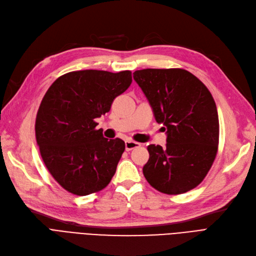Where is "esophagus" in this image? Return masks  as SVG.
I'll list each match as a JSON object with an SVG mask.
<instances>
[{"instance_id":"esophagus-1","label":"esophagus","mask_w":256,"mask_h":256,"mask_svg":"<svg viewBox=\"0 0 256 256\" xmlns=\"http://www.w3.org/2000/svg\"><path fill=\"white\" fill-rule=\"evenodd\" d=\"M138 146H140V144L136 142V141H132V140L126 141V150H128H128H132L138 148Z\"/></svg>"}]
</instances>
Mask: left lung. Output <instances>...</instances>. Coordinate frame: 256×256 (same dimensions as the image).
<instances>
[{
    "mask_svg": "<svg viewBox=\"0 0 256 256\" xmlns=\"http://www.w3.org/2000/svg\"><path fill=\"white\" fill-rule=\"evenodd\" d=\"M134 80L166 130V144H150L142 171L159 192L177 195L200 184L218 148L220 122L215 101L206 85L182 68L136 70Z\"/></svg>",
    "mask_w": 256,
    "mask_h": 256,
    "instance_id": "8db88e82",
    "label": "left lung"
}]
</instances>
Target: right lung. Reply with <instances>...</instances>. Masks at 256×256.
I'll return each instance as SVG.
<instances>
[{"mask_svg": "<svg viewBox=\"0 0 256 256\" xmlns=\"http://www.w3.org/2000/svg\"><path fill=\"white\" fill-rule=\"evenodd\" d=\"M130 83V70H86L61 76L46 92L36 114V144L47 170L66 191L99 192L116 173L126 144L104 138L94 119L110 112Z\"/></svg>", "mask_w": 256, "mask_h": 256, "instance_id": "right-lung-1", "label": "right lung"}]
</instances>
